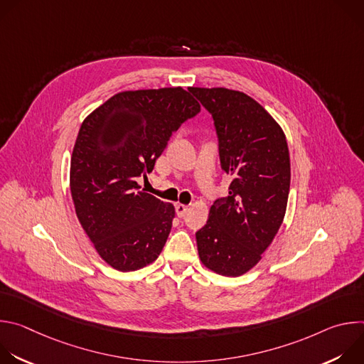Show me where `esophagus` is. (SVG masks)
Segmentation results:
<instances>
[{
    "label": "esophagus",
    "instance_id": "34e87169",
    "mask_svg": "<svg viewBox=\"0 0 364 364\" xmlns=\"http://www.w3.org/2000/svg\"><path fill=\"white\" fill-rule=\"evenodd\" d=\"M187 210H188V205L187 204H177L176 205V212H177V215H178V218H184L186 216V213H187Z\"/></svg>",
    "mask_w": 364,
    "mask_h": 364
}]
</instances>
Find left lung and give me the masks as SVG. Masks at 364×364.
<instances>
[{
    "label": "left lung",
    "mask_w": 364,
    "mask_h": 364,
    "mask_svg": "<svg viewBox=\"0 0 364 364\" xmlns=\"http://www.w3.org/2000/svg\"><path fill=\"white\" fill-rule=\"evenodd\" d=\"M210 114L229 194L210 207L196 232L201 262L216 274L240 277L252 269L284 220L291 166L285 135L275 119L243 92L191 87Z\"/></svg>",
    "instance_id": "obj_1"
}]
</instances>
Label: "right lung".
I'll use <instances>...</instances> for the list:
<instances>
[{"label":"right lung","mask_w":364,"mask_h":364,"mask_svg":"<svg viewBox=\"0 0 364 364\" xmlns=\"http://www.w3.org/2000/svg\"><path fill=\"white\" fill-rule=\"evenodd\" d=\"M200 112L183 87L121 92L82 124L70 163L77 219L112 268L141 269L161 253L174 205L145 193L146 180L171 135Z\"/></svg>","instance_id":"1"}]
</instances>
